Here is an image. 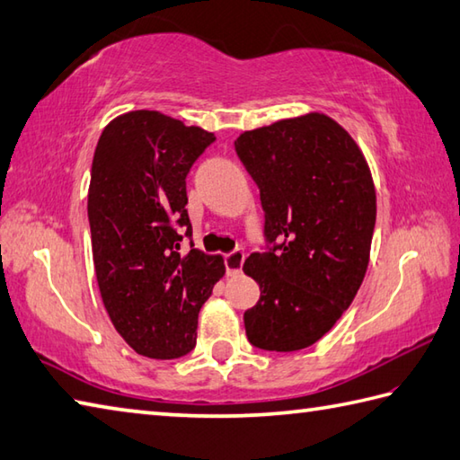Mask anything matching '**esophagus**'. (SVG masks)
I'll return each instance as SVG.
<instances>
[{
    "instance_id": "34e87169",
    "label": "esophagus",
    "mask_w": 460,
    "mask_h": 460,
    "mask_svg": "<svg viewBox=\"0 0 460 460\" xmlns=\"http://www.w3.org/2000/svg\"><path fill=\"white\" fill-rule=\"evenodd\" d=\"M243 261H245V253L241 249L231 251L229 255H225V269H227V275H237L243 269Z\"/></svg>"
}]
</instances>
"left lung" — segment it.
I'll return each mask as SVG.
<instances>
[{
	"mask_svg": "<svg viewBox=\"0 0 460 460\" xmlns=\"http://www.w3.org/2000/svg\"><path fill=\"white\" fill-rule=\"evenodd\" d=\"M235 151L265 211L267 251L243 265L261 289L243 314L247 339L301 350L332 329L365 279L376 219L371 169L325 113L241 133Z\"/></svg>",
	"mask_w": 460,
	"mask_h": 460,
	"instance_id": "obj_1",
	"label": "left lung"
}]
</instances>
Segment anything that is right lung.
<instances>
[{
	"mask_svg": "<svg viewBox=\"0 0 460 460\" xmlns=\"http://www.w3.org/2000/svg\"><path fill=\"white\" fill-rule=\"evenodd\" d=\"M213 141L149 110L115 117L97 141L87 193L95 277L113 327L143 357L187 355L225 275L221 255L181 243L193 235L185 179Z\"/></svg>",
	"mask_w": 460,
	"mask_h": 460,
	"instance_id": "obj_1",
	"label": "right lung"
}]
</instances>
